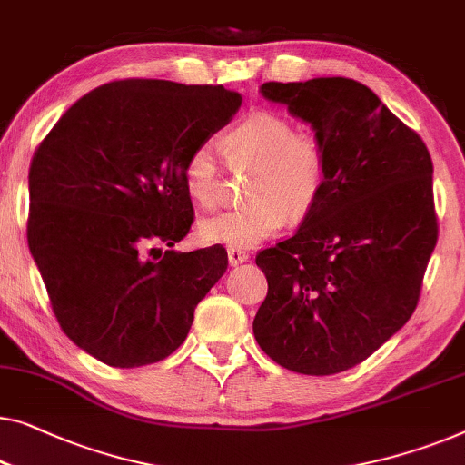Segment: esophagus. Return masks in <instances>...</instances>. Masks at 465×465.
I'll list each match as a JSON object with an SVG mask.
<instances>
[{
	"mask_svg": "<svg viewBox=\"0 0 465 465\" xmlns=\"http://www.w3.org/2000/svg\"><path fill=\"white\" fill-rule=\"evenodd\" d=\"M249 260V253L241 252V249H228V264L239 266Z\"/></svg>",
	"mask_w": 465,
	"mask_h": 465,
	"instance_id": "esophagus-1",
	"label": "esophagus"
}]
</instances>
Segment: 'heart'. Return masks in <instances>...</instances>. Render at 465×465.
Returning a JSON list of instances; mask_svg holds the SVG:
<instances>
[{
  "label": "heart",
  "mask_w": 465,
  "mask_h": 465,
  "mask_svg": "<svg viewBox=\"0 0 465 465\" xmlns=\"http://www.w3.org/2000/svg\"><path fill=\"white\" fill-rule=\"evenodd\" d=\"M226 151L234 165L255 167L247 186L252 203L201 220L199 234L205 243L252 249L277 234L287 213L304 216L321 197L327 173L325 149L314 134L295 130L279 113L258 111L245 117L226 136ZM220 172L216 143L203 140L188 153L184 186L201 207L218 205Z\"/></svg>",
  "instance_id": "1"
}]
</instances>
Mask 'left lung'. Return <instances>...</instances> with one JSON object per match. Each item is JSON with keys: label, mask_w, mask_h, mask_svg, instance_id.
<instances>
[{"label": "left lung", "mask_w": 465, "mask_h": 465, "mask_svg": "<svg viewBox=\"0 0 465 465\" xmlns=\"http://www.w3.org/2000/svg\"><path fill=\"white\" fill-rule=\"evenodd\" d=\"M260 92L312 127L327 173L298 232L255 258L268 293L253 335L289 371L333 375L411 319L439 239L432 159L354 79L268 82Z\"/></svg>", "instance_id": "8db88e82"}]
</instances>
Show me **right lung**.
Returning <instances> with one entry per match:
<instances>
[{
  "label": "right lung",
  "mask_w": 465,
  "mask_h": 465,
  "mask_svg": "<svg viewBox=\"0 0 465 465\" xmlns=\"http://www.w3.org/2000/svg\"><path fill=\"white\" fill-rule=\"evenodd\" d=\"M239 106L222 85L125 79L79 98L39 144L26 239L60 327L94 359L119 369L167 359L226 272L220 245H157L191 231L184 161Z\"/></svg>",
  "instance_id": "right-lung-1"
}]
</instances>
